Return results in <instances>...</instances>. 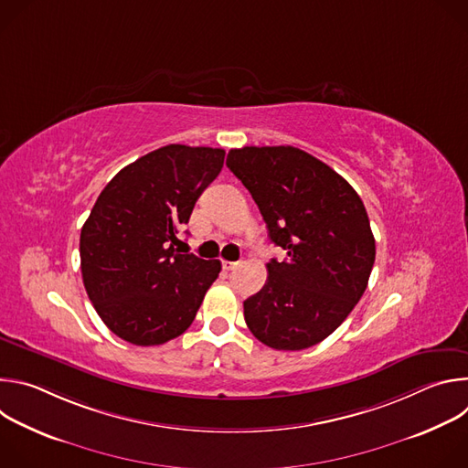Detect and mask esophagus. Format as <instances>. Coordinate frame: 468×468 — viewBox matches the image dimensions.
<instances>
[{"label": "esophagus", "mask_w": 468, "mask_h": 468, "mask_svg": "<svg viewBox=\"0 0 468 468\" xmlns=\"http://www.w3.org/2000/svg\"><path fill=\"white\" fill-rule=\"evenodd\" d=\"M239 264H240V262H239V261H222V269H224V271H228V272H229V271H235V269H237V266H239Z\"/></svg>", "instance_id": "obj_1"}]
</instances>
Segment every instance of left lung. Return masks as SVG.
I'll return each instance as SVG.
<instances>
[{"mask_svg":"<svg viewBox=\"0 0 468 468\" xmlns=\"http://www.w3.org/2000/svg\"><path fill=\"white\" fill-rule=\"evenodd\" d=\"M226 165L287 253L266 264L264 287L244 302L250 331L276 350L322 343L361 300L374 266L376 240L359 194L292 146H244Z\"/></svg>","mask_w":468,"mask_h":468,"instance_id":"1","label":"left lung"}]
</instances>
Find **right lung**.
<instances>
[{"instance_id": "add662e5", "label": "right lung", "mask_w": 468, "mask_h": 468, "mask_svg": "<svg viewBox=\"0 0 468 468\" xmlns=\"http://www.w3.org/2000/svg\"><path fill=\"white\" fill-rule=\"evenodd\" d=\"M224 155L168 144L122 168L98 196L81 229V274L96 313L120 339L157 346L179 337L218 278V259L179 253L174 244Z\"/></svg>"}]
</instances>
